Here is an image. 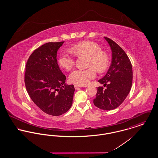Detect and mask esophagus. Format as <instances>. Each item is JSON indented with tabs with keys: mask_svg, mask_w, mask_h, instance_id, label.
<instances>
[{
	"mask_svg": "<svg viewBox=\"0 0 158 158\" xmlns=\"http://www.w3.org/2000/svg\"><path fill=\"white\" fill-rule=\"evenodd\" d=\"M74 86H75V89H79V88H81V86L77 85H74Z\"/></svg>",
	"mask_w": 158,
	"mask_h": 158,
	"instance_id": "esophagus-1",
	"label": "esophagus"
}]
</instances>
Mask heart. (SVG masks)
<instances>
[{
  "mask_svg": "<svg viewBox=\"0 0 158 158\" xmlns=\"http://www.w3.org/2000/svg\"><path fill=\"white\" fill-rule=\"evenodd\" d=\"M72 52L76 56L85 55L88 56V69H76L73 70L69 76L70 82L79 85H86L97 75V70L103 72L107 69L109 60L107 55L102 52L101 47L95 42L85 41L79 43L71 47ZM75 62L74 56L66 51L60 53L59 63L60 66L66 70H70Z\"/></svg>",
  "mask_w": 158,
  "mask_h": 158,
  "instance_id": "heart-1",
  "label": "heart"
}]
</instances>
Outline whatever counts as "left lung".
Instances as JSON below:
<instances>
[{
    "instance_id": "left-lung-1",
    "label": "left lung",
    "mask_w": 158,
    "mask_h": 158,
    "mask_svg": "<svg viewBox=\"0 0 158 158\" xmlns=\"http://www.w3.org/2000/svg\"><path fill=\"white\" fill-rule=\"evenodd\" d=\"M112 52V61L106 74L98 82L106 86L97 88L94 104L98 108L112 110L123 102L132 85L133 70L130 60L125 52L110 38L104 37Z\"/></svg>"
}]
</instances>
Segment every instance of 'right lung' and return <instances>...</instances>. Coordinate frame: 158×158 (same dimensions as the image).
<instances>
[{"instance_id": "add662e5", "label": "right lung", "mask_w": 158, "mask_h": 158, "mask_svg": "<svg viewBox=\"0 0 158 158\" xmlns=\"http://www.w3.org/2000/svg\"><path fill=\"white\" fill-rule=\"evenodd\" d=\"M63 43L41 45L31 54L25 69V83L30 98L43 112L53 116L69 110L75 92L73 85H66V76L57 64V53Z\"/></svg>"}]
</instances>
